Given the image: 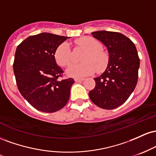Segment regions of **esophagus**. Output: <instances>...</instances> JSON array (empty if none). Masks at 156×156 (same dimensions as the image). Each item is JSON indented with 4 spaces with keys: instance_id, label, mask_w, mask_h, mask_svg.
I'll list each match as a JSON object with an SVG mask.
<instances>
[{
    "instance_id": "1",
    "label": "esophagus",
    "mask_w": 156,
    "mask_h": 156,
    "mask_svg": "<svg viewBox=\"0 0 156 156\" xmlns=\"http://www.w3.org/2000/svg\"><path fill=\"white\" fill-rule=\"evenodd\" d=\"M84 80V78H75V81L76 82H81Z\"/></svg>"
}]
</instances>
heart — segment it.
I'll return each mask as SVG.
<instances>
[{
	"mask_svg": "<svg viewBox=\"0 0 156 156\" xmlns=\"http://www.w3.org/2000/svg\"><path fill=\"white\" fill-rule=\"evenodd\" d=\"M76 44L86 50L82 57V63L73 64L67 69V74L73 77H85L92 75L97 70L103 72L106 69L109 62L108 53L101 49V44L90 37H82L76 41ZM55 58L58 64L66 67L70 64L72 55L67 42L58 46L55 51Z\"/></svg>",
	"mask_w": 156,
	"mask_h": 156,
	"instance_id": "obj_1",
	"label": "heart"
}]
</instances>
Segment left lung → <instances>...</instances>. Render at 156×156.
I'll use <instances>...</instances> for the list:
<instances>
[{"mask_svg":"<svg viewBox=\"0 0 156 156\" xmlns=\"http://www.w3.org/2000/svg\"><path fill=\"white\" fill-rule=\"evenodd\" d=\"M92 34L108 48L109 62L105 72L94 78L95 87L89 96L96 105L112 110L122 105L133 92L140 60L135 44L122 34L99 31Z\"/></svg>","mask_w":156,"mask_h":156,"instance_id":"obj_1","label":"left lung"}]
</instances>
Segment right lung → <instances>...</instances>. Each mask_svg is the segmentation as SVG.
Returning a JSON list of instances; mask_svg holds the SVG:
<instances>
[{
  "label": "right lung",
  "mask_w": 156,
  "mask_h": 156,
  "mask_svg": "<svg viewBox=\"0 0 156 156\" xmlns=\"http://www.w3.org/2000/svg\"><path fill=\"white\" fill-rule=\"evenodd\" d=\"M67 37L49 33L30 36L17 46L13 64L17 88L40 112L53 113L66 105L73 78L61 79L64 71L56 64L55 51Z\"/></svg>",
  "instance_id": "1"
}]
</instances>
